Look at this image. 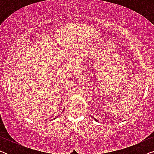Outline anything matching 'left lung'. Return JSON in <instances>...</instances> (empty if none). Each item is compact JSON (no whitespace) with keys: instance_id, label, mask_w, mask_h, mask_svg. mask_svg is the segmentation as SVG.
<instances>
[{"instance_id":"1","label":"left lung","mask_w":154,"mask_h":154,"mask_svg":"<svg viewBox=\"0 0 154 154\" xmlns=\"http://www.w3.org/2000/svg\"><path fill=\"white\" fill-rule=\"evenodd\" d=\"M96 121H97V120H96Z\"/></svg>"}]
</instances>
